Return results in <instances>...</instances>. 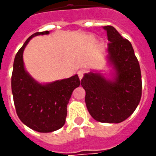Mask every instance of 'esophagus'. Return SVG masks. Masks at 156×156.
<instances>
[{
    "instance_id": "esophagus-1",
    "label": "esophagus",
    "mask_w": 156,
    "mask_h": 156,
    "mask_svg": "<svg viewBox=\"0 0 156 156\" xmlns=\"http://www.w3.org/2000/svg\"><path fill=\"white\" fill-rule=\"evenodd\" d=\"M83 73H84V71H83V70H79V71L78 72V75L79 79H82V78H83Z\"/></svg>"
}]
</instances>
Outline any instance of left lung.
Instances as JSON below:
<instances>
[{
	"label": "left lung",
	"instance_id": "obj_1",
	"mask_svg": "<svg viewBox=\"0 0 156 156\" xmlns=\"http://www.w3.org/2000/svg\"><path fill=\"white\" fill-rule=\"evenodd\" d=\"M103 28L110 41L106 51L113 73L107 76L90 70L83 75L81 85L86 92L85 103L92 117L101 123L118 124L129 117L140 101V68L130 42L114 27Z\"/></svg>",
	"mask_w": 156,
	"mask_h": 156
}]
</instances>
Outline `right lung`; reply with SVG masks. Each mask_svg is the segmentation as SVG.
Here are the masks:
<instances>
[{
  "instance_id": "right-lung-1",
  "label": "right lung",
  "mask_w": 156,
  "mask_h": 156,
  "mask_svg": "<svg viewBox=\"0 0 156 156\" xmlns=\"http://www.w3.org/2000/svg\"><path fill=\"white\" fill-rule=\"evenodd\" d=\"M49 31L36 32L17 51L12 75V91L16 111L22 123L33 130L49 133L65 124L67 105L73 91L80 85L78 74L51 83H39L26 70L23 51L36 36L48 35Z\"/></svg>"
}]
</instances>
